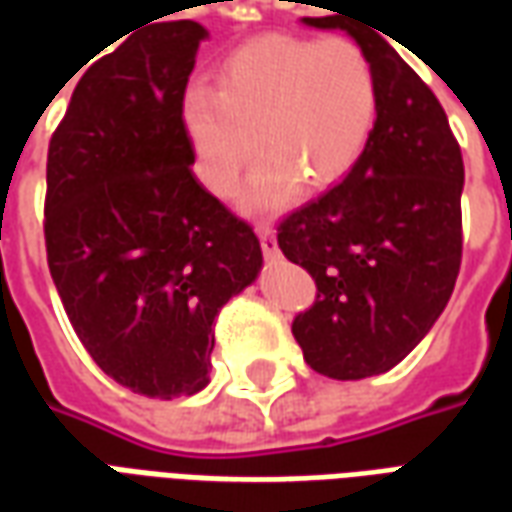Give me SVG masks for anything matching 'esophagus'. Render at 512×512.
I'll list each match as a JSON object with an SVG mask.
<instances>
[{"label":"esophagus","instance_id":"esophagus-1","mask_svg":"<svg viewBox=\"0 0 512 512\" xmlns=\"http://www.w3.org/2000/svg\"><path fill=\"white\" fill-rule=\"evenodd\" d=\"M257 235H260V246H263V255L268 260H277L279 257V246H277V235H274V227L268 222L257 224Z\"/></svg>","mask_w":512,"mask_h":512}]
</instances>
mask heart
<instances>
[{
  "label": "heart",
  "mask_w": 512,
  "mask_h": 512,
  "mask_svg": "<svg viewBox=\"0 0 512 512\" xmlns=\"http://www.w3.org/2000/svg\"><path fill=\"white\" fill-rule=\"evenodd\" d=\"M378 101L376 65L356 40L266 35L222 62L219 90L186 87L180 117L197 175L216 197L238 189L263 147L268 156L246 183L244 205L277 211L301 180L318 189L354 167L376 128Z\"/></svg>",
  "instance_id": "b5f03b06"
}]
</instances>
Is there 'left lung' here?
<instances>
[{"label":"left lung","instance_id":"left-lung-1","mask_svg":"<svg viewBox=\"0 0 512 512\" xmlns=\"http://www.w3.org/2000/svg\"><path fill=\"white\" fill-rule=\"evenodd\" d=\"M304 21L345 29L370 54L381 90L351 172L277 227L282 255L318 288L293 318L307 365L359 381L403 362L450 301L463 252V158L439 98L381 29L345 16Z\"/></svg>","mask_w":512,"mask_h":512}]
</instances>
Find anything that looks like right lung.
<instances>
[{
    "label": "right lung",
    "instance_id": "right-lung-1",
    "mask_svg": "<svg viewBox=\"0 0 512 512\" xmlns=\"http://www.w3.org/2000/svg\"><path fill=\"white\" fill-rule=\"evenodd\" d=\"M205 35L147 21L93 62L46 161V257L73 332L106 376L161 400L208 384L213 321L263 266L252 224L191 169L180 101Z\"/></svg>",
    "mask_w": 512,
    "mask_h": 512
}]
</instances>
